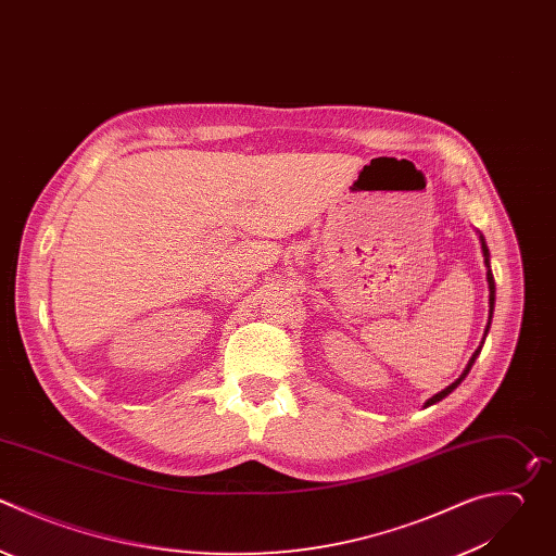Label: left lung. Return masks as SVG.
Wrapping results in <instances>:
<instances>
[{"label":"left lung","instance_id":"8db88e82","mask_svg":"<svg viewBox=\"0 0 556 556\" xmlns=\"http://www.w3.org/2000/svg\"><path fill=\"white\" fill-rule=\"evenodd\" d=\"M478 239H480V250H482V256H484V267H486V285H489V319H486V328H484V334H482V341H480V345L476 348V352L471 354V358L467 361V365H465V369H463V374L452 382V384H447L443 391H439V393H434L430 400H426V404H424V408L426 406H432V404H437V402H441L445 395H450L463 380H465V376L469 374V369H471V365H473V361L478 358V354H480V350H482V343H484V337H486V332H489V328H491V317H493V304H495V280H493V274H491V265H489V248H486V243H484V237L478 232Z\"/></svg>","mask_w":556,"mask_h":556}]
</instances>
